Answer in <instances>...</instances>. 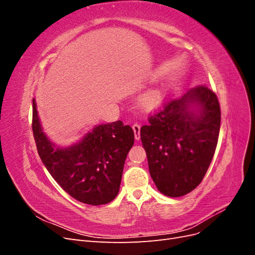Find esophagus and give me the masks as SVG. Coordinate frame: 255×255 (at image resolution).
Wrapping results in <instances>:
<instances>
[{
	"label": "esophagus",
	"mask_w": 255,
	"mask_h": 255,
	"mask_svg": "<svg viewBox=\"0 0 255 255\" xmlns=\"http://www.w3.org/2000/svg\"><path fill=\"white\" fill-rule=\"evenodd\" d=\"M132 128H133V130H134L135 139L139 140L140 139V125H138V123H134Z\"/></svg>",
	"instance_id": "34e87169"
}]
</instances>
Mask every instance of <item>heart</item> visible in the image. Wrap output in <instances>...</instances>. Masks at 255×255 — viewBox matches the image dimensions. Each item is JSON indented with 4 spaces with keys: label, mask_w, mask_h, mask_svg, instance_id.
<instances>
[{
    "label": "heart",
    "mask_w": 255,
    "mask_h": 255,
    "mask_svg": "<svg viewBox=\"0 0 255 255\" xmlns=\"http://www.w3.org/2000/svg\"><path fill=\"white\" fill-rule=\"evenodd\" d=\"M163 91L160 89H152L141 98V105L146 110H154L163 102Z\"/></svg>",
    "instance_id": "b5f03b06"
}]
</instances>
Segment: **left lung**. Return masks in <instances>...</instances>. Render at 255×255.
<instances>
[{
    "label": "left lung",
    "instance_id": "obj_1",
    "mask_svg": "<svg viewBox=\"0 0 255 255\" xmlns=\"http://www.w3.org/2000/svg\"><path fill=\"white\" fill-rule=\"evenodd\" d=\"M220 119L218 98L203 85L150 116L140 139L161 194L182 197L202 182L217 146Z\"/></svg>",
    "mask_w": 255,
    "mask_h": 255
}]
</instances>
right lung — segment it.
Wrapping results in <instances>:
<instances>
[{
    "mask_svg": "<svg viewBox=\"0 0 255 255\" xmlns=\"http://www.w3.org/2000/svg\"><path fill=\"white\" fill-rule=\"evenodd\" d=\"M33 134L38 154L59 186L82 203L102 205L118 195L134 132L118 120L100 125L82 141L56 148L42 132L33 99Z\"/></svg>",
    "mask_w": 255,
    "mask_h": 255,
    "instance_id": "right-lung-1",
    "label": "right lung"
}]
</instances>
